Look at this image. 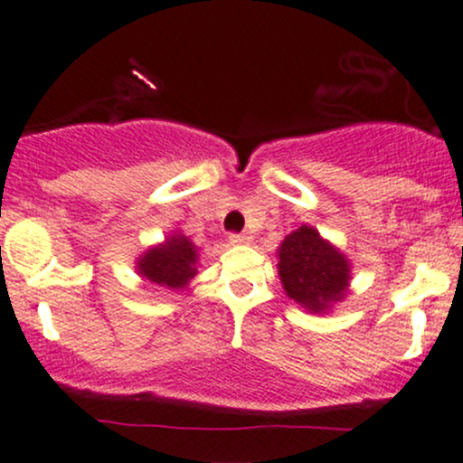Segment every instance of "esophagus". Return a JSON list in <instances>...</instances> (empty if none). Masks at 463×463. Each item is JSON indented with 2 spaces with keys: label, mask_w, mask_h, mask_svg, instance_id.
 <instances>
[{
  "label": "esophagus",
  "mask_w": 463,
  "mask_h": 463,
  "mask_svg": "<svg viewBox=\"0 0 463 463\" xmlns=\"http://www.w3.org/2000/svg\"><path fill=\"white\" fill-rule=\"evenodd\" d=\"M252 241V235L250 232H239V235H231L232 246H248Z\"/></svg>",
  "instance_id": "esophagus-1"
}]
</instances>
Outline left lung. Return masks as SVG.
Returning a JSON list of instances; mask_svg holds the SVG:
<instances>
[{"label":"left lung","instance_id":"obj_1","mask_svg":"<svg viewBox=\"0 0 463 463\" xmlns=\"http://www.w3.org/2000/svg\"><path fill=\"white\" fill-rule=\"evenodd\" d=\"M279 279L287 298L309 313H331L348 296L353 268L346 254L317 228L302 224L283 239L279 250Z\"/></svg>","mask_w":463,"mask_h":463}]
</instances>
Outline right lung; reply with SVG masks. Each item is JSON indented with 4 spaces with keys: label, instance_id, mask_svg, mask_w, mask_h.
<instances>
[{
    "label": "right lung",
    "instance_id": "1",
    "mask_svg": "<svg viewBox=\"0 0 463 463\" xmlns=\"http://www.w3.org/2000/svg\"><path fill=\"white\" fill-rule=\"evenodd\" d=\"M200 248L180 231H172L156 246H150L135 261L137 274L143 280L163 289H184L198 274Z\"/></svg>",
    "mask_w": 463,
    "mask_h": 463
}]
</instances>
